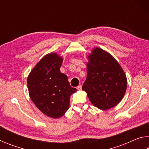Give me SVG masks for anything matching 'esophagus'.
<instances>
[{
  "instance_id": "34e87169",
  "label": "esophagus",
  "mask_w": 149,
  "mask_h": 149,
  "mask_svg": "<svg viewBox=\"0 0 149 149\" xmlns=\"http://www.w3.org/2000/svg\"><path fill=\"white\" fill-rule=\"evenodd\" d=\"M77 89H78V90H81L82 89V86H81V85H79V86H78L77 87Z\"/></svg>"
}]
</instances>
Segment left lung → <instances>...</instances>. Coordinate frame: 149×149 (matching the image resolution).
Masks as SVG:
<instances>
[{"label": "left lung", "mask_w": 149, "mask_h": 149, "mask_svg": "<svg viewBox=\"0 0 149 149\" xmlns=\"http://www.w3.org/2000/svg\"><path fill=\"white\" fill-rule=\"evenodd\" d=\"M88 59L87 78L82 89L99 109L114 107L122 100L127 89L124 72L112 55L100 48L93 49Z\"/></svg>", "instance_id": "obj_1"}]
</instances>
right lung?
<instances>
[{
  "label": "right lung",
  "instance_id": "1",
  "mask_svg": "<svg viewBox=\"0 0 149 149\" xmlns=\"http://www.w3.org/2000/svg\"><path fill=\"white\" fill-rule=\"evenodd\" d=\"M63 58L56 53L45 55L27 77V87L33 102L47 116L62 117L68 110L70 96L76 89L60 72Z\"/></svg>",
  "mask_w": 149,
  "mask_h": 149
}]
</instances>
